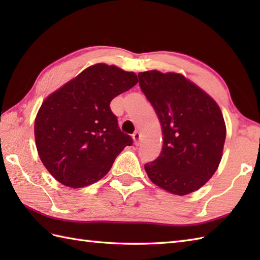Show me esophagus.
<instances>
[{
    "label": "esophagus",
    "mask_w": 260,
    "mask_h": 260,
    "mask_svg": "<svg viewBox=\"0 0 260 260\" xmlns=\"http://www.w3.org/2000/svg\"><path fill=\"white\" fill-rule=\"evenodd\" d=\"M133 140H134L135 145H139V144H140V141H141V134L139 133V132H135V133L133 134Z\"/></svg>",
    "instance_id": "34e87169"
}]
</instances>
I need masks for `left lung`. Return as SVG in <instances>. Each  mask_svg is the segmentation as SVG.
I'll return each mask as SVG.
<instances>
[{
    "mask_svg": "<svg viewBox=\"0 0 260 260\" xmlns=\"http://www.w3.org/2000/svg\"><path fill=\"white\" fill-rule=\"evenodd\" d=\"M140 87L161 121L163 147L144 165L154 184L178 196L200 189L217 171L225 141L218 104L201 88L174 73L139 74Z\"/></svg>",
    "mask_w": 260,
    "mask_h": 260,
    "instance_id": "left-lung-1",
    "label": "left lung"
}]
</instances>
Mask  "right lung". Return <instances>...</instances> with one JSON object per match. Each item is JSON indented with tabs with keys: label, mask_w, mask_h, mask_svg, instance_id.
<instances>
[{
	"label": "right lung",
	"mask_w": 260,
	"mask_h": 260,
	"mask_svg": "<svg viewBox=\"0 0 260 260\" xmlns=\"http://www.w3.org/2000/svg\"><path fill=\"white\" fill-rule=\"evenodd\" d=\"M139 79L116 66L85 69L42 103L35 121L37 150L60 183L79 189L108 173L118 154L133 144L118 127L109 104Z\"/></svg>",
	"instance_id": "1"
}]
</instances>
